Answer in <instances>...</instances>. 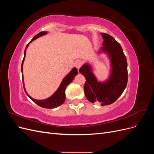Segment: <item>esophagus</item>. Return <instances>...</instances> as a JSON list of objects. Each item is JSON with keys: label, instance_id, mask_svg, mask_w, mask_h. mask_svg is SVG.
Instances as JSON below:
<instances>
[{"label": "esophagus", "instance_id": "esophagus-1", "mask_svg": "<svg viewBox=\"0 0 154 154\" xmlns=\"http://www.w3.org/2000/svg\"><path fill=\"white\" fill-rule=\"evenodd\" d=\"M74 65H75L76 67L78 69H80V68L81 67V66H82V62L80 60H76V61L75 62V63H74Z\"/></svg>", "mask_w": 154, "mask_h": 154}]
</instances>
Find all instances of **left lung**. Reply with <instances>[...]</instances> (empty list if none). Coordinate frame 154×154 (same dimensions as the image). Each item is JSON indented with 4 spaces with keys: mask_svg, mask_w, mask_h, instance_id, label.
<instances>
[{
    "mask_svg": "<svg viewBox=\"0 0 154 154\" xmlns=\"http://www.w3.org/2000/svg\"><path fill=\"white\" fill-rule=\"evenodd\" d=\"M101 34L104 40L101 50L108 53L111 59L109 80L103 83L97 82L88 64L82 66L79 71L86 79L84 92L87 99L92 103L104 106L113 103L122 94L127 85L128 70L127 58L121 45L110 35Z\"/></svg>",
    "mask_w": 154,
    "mask_h": 154,
    "instance_id": "obj_1",
    "label": "left lung"
}]
</instances>
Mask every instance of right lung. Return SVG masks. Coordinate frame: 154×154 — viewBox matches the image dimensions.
I'll return each instance as SVG.
<instances>
[{
    "label": "right lung",
    "instance_id": "obj_1",
    "mask_svg": "<svg viewBox=\"0 0 154 154\" xmlns=\"http://www.w3.org/2000/svg\"><path fill=\"white\" fill-rule=\"evenodd\" d=\"M45 34H46V32H45V31H42V32H39V33H38L36 35H35L33 37V38H32V39L30 41V42H31L35 40L36 38H38L39 36L44 35ZM29 44L26 45V48L25 51H24V58H23L22 62V67H21L22 73V65H23V62H24V58H25L26 49H27V47H28ZM77 74H78L77 69L76 67L73 68L72 69V71L70 72L66 77L64 78V79H63L62 83H61V85H60V86L58 88V89L57 90V91L52 96H51L50 97H49V98L44 100H36L32 99V97H31L27 95V92L25 90L24 87V89L26 93L27 94V95L30 97L31 100L33 101L35 103L38 105V106L42 107V108L53 109V108H55V107H57L60 105H61L62 104H63L64 103L65 100H66V94H65L66 88L67 86L69 84V83H71L72 82L74 78L75 77V76ZM22 76H23V75H22ZM22 80H23V79H22ZM23 86H24V84H23Z\"/></svg>",
    "mask_w": 154,
    "mask_h": 154
}]
</instances>
